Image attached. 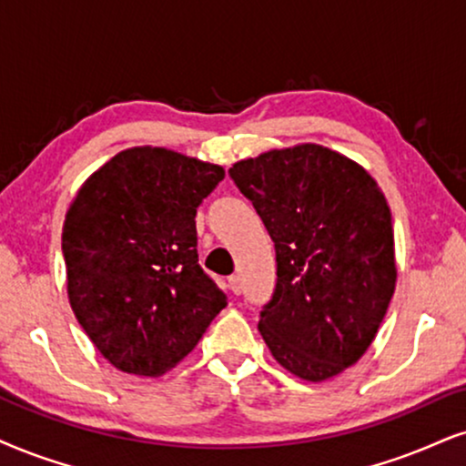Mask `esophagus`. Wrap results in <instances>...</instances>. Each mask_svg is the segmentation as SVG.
Returning a JSON list of instances; mask_svg holds the SVG:
<instances>
[{
    "mask_svg": "<svg viewBox=\"0 0 466 466\" xmlns=\"http://www.w3.org/2000/svg\"><path fill=\"white\" fill-rule=\"evenodd\" d=\"M227 285H228V289H231V294H235V296L242 291V280H239V277H235V274H233V277H228Z\"/></svg>",
    "mask_w": 466,
    "mask_h": 466,
    "instance_id": "34e87169",
    "label": "esophagus"
}]
</instances>
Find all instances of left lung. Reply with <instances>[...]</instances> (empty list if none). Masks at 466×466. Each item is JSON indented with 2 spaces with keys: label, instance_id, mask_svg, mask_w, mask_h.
<instances>
[{
  "label": "left lung",
  "instance_id": "1",
  "mask_svg": "<svg viewBox=\"0 0 466 466\" xmlns=\"http://www.w3.org/2000/svg\"><path fill=\"white\" fill-rule=\"evenodd\" d=\"M228 177L277 250L263 341L304 380L337 376L370 348L395 289L387 198L359 164L318 145L244 159Z\"/></svg>",
  "mask_w": 466,
  "mask_h": 466
}]
</instances>
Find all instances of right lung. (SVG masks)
<instances>
[{"instance_id": "1", "label": "right lung", "mask_w": 466, "mask_h": 466, "mask_svg": "<svg viewBox=\"0 0 466 466\" xmlns=\"http://www.w3.org/2000/svg\"><path fill=\"white\" fill-rule=\"evenodd\" d=\"M222 179L216 164L137 147L103 164L75 197L62 231L68 300L120 371L172 370L227 307L198 263L194 220Z\"/></svg>"}]
</instances>
